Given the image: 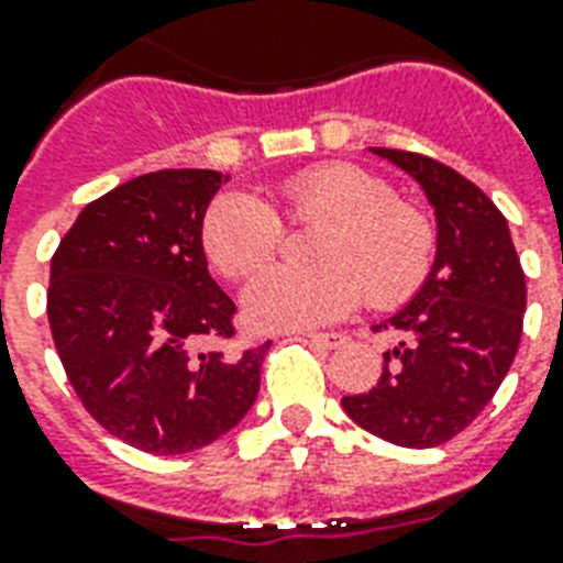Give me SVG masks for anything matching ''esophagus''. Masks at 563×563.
Wrapping results in <instances>:
<instances>
[{"label":"esophagus","mask_w":563,"mask_h":563,"mask_svg":"<svg viewBox=\"0 0 563 563\" xmlns=\"http://www.w3.org/2000/svg\"><path fill=\"white\" fill-rule=\"evenodd\" d=\"M309 342L321 344V347H327V351H333V347H342L344 342H347V335L344 333H307Z\"/></svg>","instance_id":"obj_1"}]
</instances>
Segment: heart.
Instances as JSON below:
<instances>
[{
	"mask_svg": "<svg viewBox=\"0 0 563 563\" xmlns=\"http://www.w3.org/2000/svg\"><path fill=\"white\" fill-rule=\"evenodd\" d=\"M286 216L324 224L316 236V268L274 265L256 274L242 309L254 330H312L371 307H397L423 286L435 263V228L371 172L330 163L298 172L280 184ZM280 216L251 192H224L210 203L201 245L228 277H247L277 254Z\"/></svg>",
	"mask_w": 563,
	"mask_h": 563,
	"instance_id": "heart-1",
	"label": "heart"
}]
</instances>
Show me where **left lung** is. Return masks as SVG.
<instances>
[{
	"label": "left lung",
	"instance_id": "left-lung-1",
	"mask_svg": "<svg viewBox=\"0 0 563 563\" xmlns=\"http://www.w3.org/2000/svg\"><path fill=\"white\" fill-rule=\"evenodd\" d=\"M371 152L432 203L435 263L418 295L374 327L397 335L376 385L342 406L371 435L423 450L471 427L506 379L523 335L526 274L506 216L476 184L423 154Z\"/></svg>",
	"mask_w": 563,
	"mask_h": 563
}]
</instances>
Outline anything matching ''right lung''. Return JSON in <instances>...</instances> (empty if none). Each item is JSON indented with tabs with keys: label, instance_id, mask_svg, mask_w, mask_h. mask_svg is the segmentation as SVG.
I'll use <instances>...</instances> for the list:
<instances>
[{
	"label": "right lung",
	"instance_id": "1",
	"mask_svg": "<svg viewBox=\"0 0 563 563\" xmlns=\"http://www.w3.org/2000/svg\"><path fill=\"white\" fill-rule=\"evenodd\" d=\"M228 175L163 169L119 184L78 212L55 256L46 312L78 400L110 435L154 455L212 444L260 394L265 342L233 339L236 303L207 272L203 212Z\"/></svg>",
	"mask_w": 563,
	"mask_h": 563
}]
</instances>
